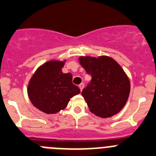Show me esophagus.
<instances>
[{
	"instance_id": "34e87169",
	"label": "esophagus",
	"mask_w": 156,
	"mask_h": 156,
	"mask_svg": "<svg viewBox=\"0 0 156 156\" xmlns=\"http://www.w3.org/2000/svg\"><path fill=\"white\" fill-rule=\"evenodd\" d=\"M83 87H84V83H80V85H79V88L80 89L81 91H82V90H83Z\"/></svg>"
}]
</instances>
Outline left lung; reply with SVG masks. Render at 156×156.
Wrapping results in <instances>:
<instances>
[{
  "label": "left lung",
  "mask_w": 156,
  "mask_h": 156,
  "mask_svg": "<svg viewBox=\"0 0 156 156\" xmlns=\"http://www.w3.org/2000/svg\"><path fill=\"white\" fill-rule=\"evenodd\" d=\"M79 60L92 76L82 91L90 111L103 118L118 113L126 103L130 92L129 80L123 69L106 56L81 57Z\"/></svg>",
  "instance_id": "8db88e82"
}]
</instances>
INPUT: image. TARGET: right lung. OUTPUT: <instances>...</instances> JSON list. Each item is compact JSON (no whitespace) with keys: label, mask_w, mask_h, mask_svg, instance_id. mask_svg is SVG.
I'll use <instances>...</instances> for the list:
<instances>
[{"label":"right lung","mask_w":156,"mask_h":156,"mask_svg":"<svg viewBox=\"0 0 156 156\" xmlns=\"http://www.w3.org/2000/svg\"><path fill=\"white\" fill-rule=\"evenodd\" d=\"M64 62L52 60L40 66L28 85V96L35 107L47 114L57 113L67 106L80 90L72 83V74L63 73Z\"/></svg>","instance_id":"1"}]
</instances>
